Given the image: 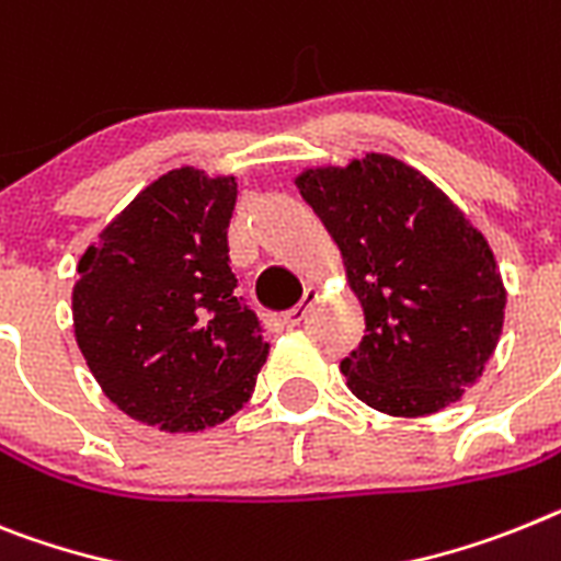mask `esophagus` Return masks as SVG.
Masks as SVG:
<instances>
[{
  "instance_id": "obj_1",
  "label": "esophagus",
  "mask_w": 561,
  "mask_h": 561,
  "mask_svg": "<svg viewBox=\"0 0 561 561\" xmlns=\"http://www.w3.org/2000/svg\"><path fill=\"white\" fill-rule=\"evenodd\" d=\"M314 298H318V291L306 289L304 298L298 300V306H291L289 312L284 314L286 327H300V323H304V318H306V312H309V306L314 304Z\"/></svg>"
}]
</instances>
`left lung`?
I'll use <instances>...</instances> for the list:
<instances>
[{"label":"left lung","mask_w":561,"mask_h":561,"mask_svg":"<svg viewBox=\"0 0 561 561\" xmlns=\"http://www.w3.org/2000/svg\"><path fill=\"white\" fill-rule=\"evenodd\" d=\"M304 201L343 252L366 334L340 363L357 400L394 417L457 403L505 318L494 252L443 190L391 156L309 170Z\"/></svg>","instance_id":"1"}]
</instances>
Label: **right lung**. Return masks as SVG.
Listing matches in <instances>:
<instances>
[{"mask_svg": "<svg viewBox=\"0 0 561 561\" xmlns=\"http://www.w3.org/2000/svg\"><path fill=\"white\" fill-rule=\"evenodd\" d=\"M234 190L193 167L167 172L81 255L76 340L104 394L138 423L213 428L255 391L270 343L234 291Z\"/></svg>", "mask_w": 561, "mask_h": 561, "instance_id": "add662e5", "label": "right lung"}]
</instances>
